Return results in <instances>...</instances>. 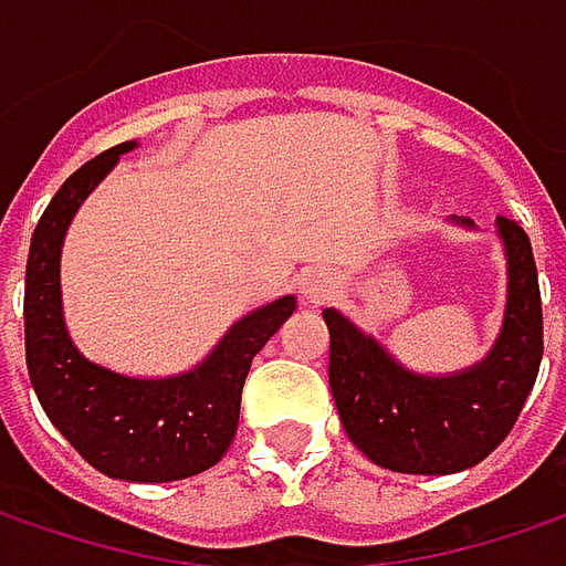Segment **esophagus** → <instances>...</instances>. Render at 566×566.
<instances>
[{
    "mask_svg": "<svg viewBox=\"0 0 566 566\" xmlns=\"http://www.w3.org/2000/svg\"><path fill=\"white\" fill-rule=\"evenodd\" d=\"M301 291H304V297L311 304H323V301H329L336 294V282H333L329 272H311V275H304Z\"/></svg>",
    "mask_w": 566,
    "mask_h": 566,
    "instance_id": "esophagus-1",
    "label": "esophagus"
}]
</instances>
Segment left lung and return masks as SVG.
<instances>
[{
  "mask_svg": "<svg viewBox=\"0 0 566 566\" xmlns=\"http://www.w3.org/2000/svg\"><path fill=\"white\" fill-rule=\"evenodd\" d=\"M468 223V220H464ZM510 262L506 323L478 368L419 378L336 311L329 326V387L352 446L397 474H454L496 449L525 407L545 352L542 291L528 233L500 217Z\"/></svg>",
  "mask_w": 566,
  "mask_h": 566,
  "instance_id": "1",
  "label": "left lung"
}]
</instances>
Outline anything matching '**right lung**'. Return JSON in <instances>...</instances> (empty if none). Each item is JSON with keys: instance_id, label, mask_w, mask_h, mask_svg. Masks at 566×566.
<instances>
[{"instance_id": "add662e5", "label": "right lung", "mask_w": 566, "mask_h": 566, "mask_svg": "<svg viewBox=\"0 0 566 566\" xmlns=\"http://www.w3.org/2000/svg\"><path fill=\"white\" fill-rule=\"evenodd\" d=\"M130 147L117 144L88 159L38 220L24 272V355L44 413L95 471L166 483L214 468L233 446L252 358L294 314V297L243 316L201 368L179 378L140 381L85 361L63 326L60 247L85 195Z\"/></svg>"}]
</instances>
